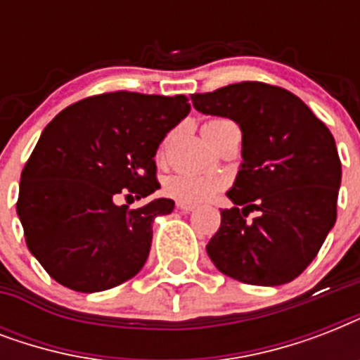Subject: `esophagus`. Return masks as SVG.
<instances>
[{"label":"esophagus","mask_w":360,"mask_h":360,"mask_svg":"<svg viewBox=\"0 0 360 360\" xmlns=\"http://www.w3.org/2000/svg\"><path fill=\"white\" fill-rule=\"evenodd\" d=\"M177 209H179V211H183V213H191V211H194V209H196V205H194V203H188V202H177Z\"/></svg>","instance_id":"34e87169"}]
</instances>
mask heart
<instances>
[{
	"label": "heart",
	"instance_id": "1",
	"mask_svg": "<svg viewBox=\"0 0 360 360\" xmlns=\"http://www.w3.org/2000/svg\"><path fill=\"white\" fill-rule=\"evenodd\" d=\"M224 123V120H213L205 124ZM224 186V179L217 174H207V172H177L169 175L164 188L169 196L179 200V202L196 203L203 202L219 192Z\"/></svg>",
	"mask_w": 360,
	"mask_h": 360
}]
</instances>
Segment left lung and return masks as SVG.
Instances as JSON below:
<instances>
[{"instance_id":"8db88e82","label":"left lung","mask_w":360,"mask_h":360,"mask_svg":"<svg viewBox=\"0 0 360 360\" xmlns=\"http://www.w3.org/2000/svg\"><path fill=\"white\" fill-rule=\"evenodd\" d=\"M191 98L198 112L230 117L243 132V164L228 192L236 207L220 211L207 245L211 262L245 284H288L318 256L336 222L342 164L335 138L297 95L263 82ZM252 210L258 217L248 221Z\"/></svg>"}]
</instances>
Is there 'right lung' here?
Listing matches in <instances>:
<instances>
[{"label":"right lung","mask_w":360,"mask_h":360,"mask_svg":"<svg viewBox=\"0 0 360 360\" xmlns=\"http://www.w3.org/2000/svg\"><path fill=\"white\" fill-rule=\"evenodd\" d=\"M188 112L185 95L114 91L70 104L46 124L22 169L16 213L25 245L56 282L93 293L140 273L153 220L175 203L117 202L160 188L155 155Z\"/></svg>","instance_id":"add662e5"}]
</instances>
